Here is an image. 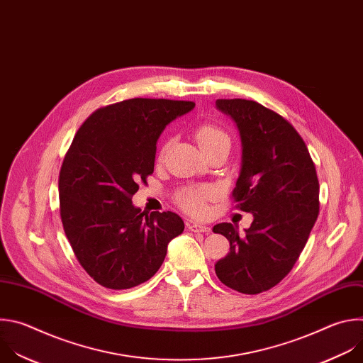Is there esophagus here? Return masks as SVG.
Segmentation results:
<instances>
[{
	"label": "esophagus",
	"instance_id": "obj_1",
	"mask_svg": "<svg viewBox=\"0 0 363 363\" xmlns=\"http://www.w3.org/2000/svg\"><path fill=\"white\" fill-rule=\"evenodd\" d=\"M190 230L194 232V233H210V228L206 226V225H201V223H193L190 226Z\"/></svg>",
	"mask_w": 363,
	"mask_h": 363
}]
</instances>
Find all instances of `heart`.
<instances>
[{
	"mask_svg": "<svg viewBox=\"0 0 363 363\" xmlns=\"http://www.w3.org/2000/svg\"><path fill=\"white\" fill-rule=\"evenodd\" d=\"M196 138L201 147L204 144L213 143L216 140L228 138V135L220 128H217L214 125H201L196 133ZM213 194L214 191L211 187H193V189L183 190L179 194L177 201L186 211L191 214H201L204 211L206 200L213 197Z\"/></svg>",
	"mask_w": 363,
	"mask_h": 363,
	"instance_id": "heart-1",
	"label": "heart"
}]
</instances>
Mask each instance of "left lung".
I'll list each match as a JSON object with an SVG mask.
<instances>
[{
    "instance_id": "8db88e82",
    "label": "left lung",
    "mask_w": 363,
    "mask_h": 363,
    "mask_svg": "<svg viewBox=\"0 0 363 363\" xmlns=\"http://www.w3.org/2000/svg\"><path fill=\"white\" fill-rule=\"evenodd\" d=\"M216 107L240 134L233 197L253 222L245 235L232 223L213 228L230 242L214 270L233 291L256 295L276 286L301 256L319 214V182L305 141L281 116L242 99L216 100Z\"/></svg>"
}]
</instances>
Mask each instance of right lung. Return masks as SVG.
Here are the masks:
<instances>
[{"label": "right lung", "instance_id": "right-lung-1", "mask_svg": "<svg viewBox=\"0 0 363 363\" xmlns=\"http://www.w3.org/2000/svg\"><path fill=\"white\" fill-rule=\"evenodd\" d=\"M194 106L124 100L93 113L72 140L60 172V214L77 260L99 284L121 291L147 281L183 233L179 214H146L131 197L155 170L166 125Z\"/></svg>", "mask_w": 363, "mask_h": 363}]
</instances>
